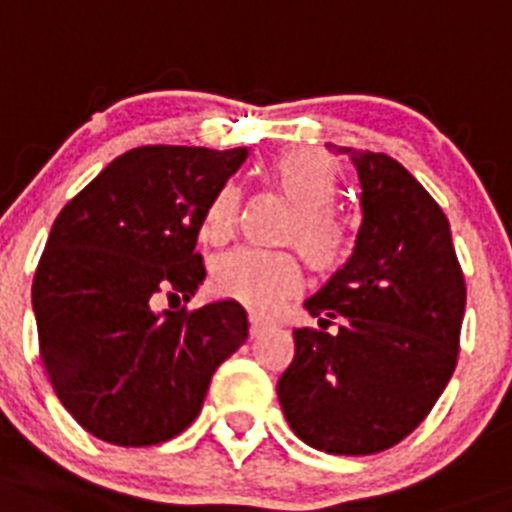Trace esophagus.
I'll list each match as a JSON object with an SVG mask.
<instances>
[{
  "label": "esophagus",
  "mask_w": 512,
  "mask_h": 512,
  "mask_svg": "<svg viewBox=\"0 0 512 512\" xmlns=\"http://www.w3.org/2000/svg\"><path fill=\"white\" fill-rule=\"evenodd\" d=\"M265 328H268V321L257 318V315H252V318H249V336H252V339H257V336L263 334Z\"/></svg>",
  "instance_id": "esophagus-1"
}]
</instances>
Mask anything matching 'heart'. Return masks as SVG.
I'll use <instances>...</instances> for the list:
<instances>
[{"mask_svg":"<svg viewBox=\"0 0 512 512\" xmlns=\"http://www.w3.org/2000/svg\"><path fill=\"white\" fill-rule=\"evenodd\" d=\"M265 178L294 210L286 228V242L294 244L307 265L318 273L342 268L350 255V236L339 215L331 210L339 189V165L323 152L289 149L270 162ZM236 215L239 191L228 184L207 205L202 242H228L236 228ZM299 284L302 270L297 257L289 252L236 249L218 257L210 270V289L218 297L234 299L255 313H270L281 299L297 292Z\"/></svg>","mask_w":512,"mask_h":512,"instance_id":"heart-1","label":"heart"}]
</instances>
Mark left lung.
Returning a JSON list of instances; mask_svg holds the SVG:
<instances>
[{"label":"left lung","mask_w":512,"mask_h":512,"mask_svg":"<svg viewBox=\"0 0 512 512\" xmlns=\"http://www.w3.org/2000/svg\"><path fill=\"white\" fill-rule=\"evenodd\" d=\"M334 149L355 162L363 223L347 265L305 302L321 328L294 331L278 402L315 450L373 455L413 434L450 381L465 278L447 215L400 162Z\"/></svg>","instance_id":"obj_1"}]
</instances>
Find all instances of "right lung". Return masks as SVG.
I'll list each match as a JSON object with an SVG mask.
<instances>
[{
  "label": "right lung",
  "mask_w": 512,
  "mask_h": 512,
  "mask_svg": "<svg viewBox=\"0 0 512 512\" xmlns=\"http://www.w3.org/2000/svg\"><path fill=\"white\" fill-rule=\"evenodd\" d=\"M247 149L136 147L62 207L33 276L39 355L83 429L118 447L173 439L247 342L234 299L157 310L205 281L197 236Z\"/></svg>",
  "instance_id": "1"
}]
</instances>
